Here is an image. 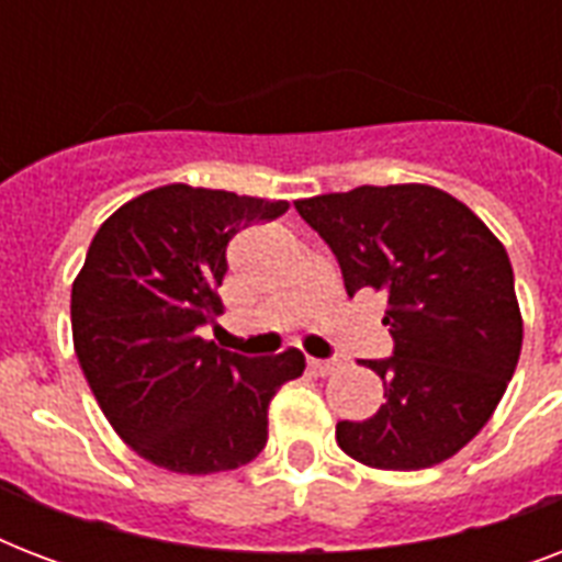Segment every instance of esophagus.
<instances>
[{
    "label": "esophagus",
    "instance_id": "obj_1",
    "mask_svg": "<svg viewBox=\"0 0 562 562\" xmlns=\"http://www.w3.org/2000/svg\"><path fill=\"white\" fill-rule=\"evenodd\" d=\"M308 368H312V373H317V375H329L335 368H338V361L335 359H308Z\"/></svg>",
    "mask_w": 562,
    "mask_h": 562
}]
</instances>
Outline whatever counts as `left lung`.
Here are the masks:
<instances>
[{
  "label": "left lung",
  "mask_w": 562,
  "mask_h": 562,
  "mask_svg": "<svg viewBox=\"0 0 562 562\" xmlns=\"http://www.w3.org/2000/svg\"><path fill=\"white\" fill-rule=\"evenodd\" d=\"M341 265L344 289L382 291L391 359L368 361L384 402L335 426L344 452L375 470H426L493 417L522 350L514 268L487 224L423 183L359 187L294 203Z\"/></svg>",
  "instance_id": "1"
}]
</instances>
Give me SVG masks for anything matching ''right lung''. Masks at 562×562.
<instances>
[{"label": "right lung", "mask_w": 562, "mask_h": 562, "mask_svg": "<svg viewBox=\"0 0 562 562\" xmlns=\"http://www.w3.org/2000/svg\"><path fill=\"white\" fill-rule=\"evenodd\" d=\"M265 201L183 183L119 206L72 285L75 356L116 435L183 475L245 467L268 440L273 393L306 368L300 350L247 359L203 341L238 229L280 218Z\"/></svg>", "instance_id": "1"}]
</instances>
